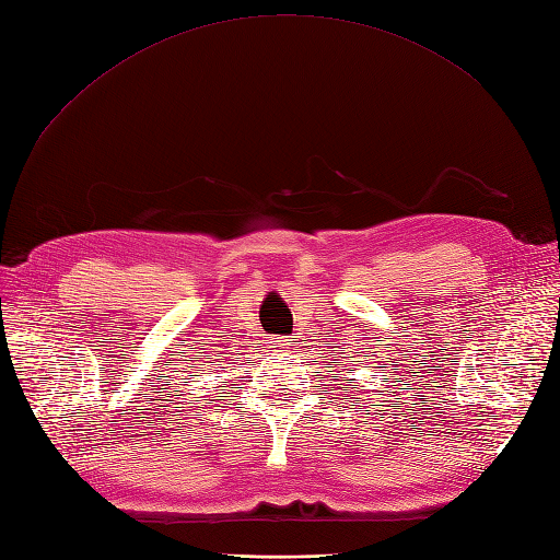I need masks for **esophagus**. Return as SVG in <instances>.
Masks as SVG:
<instances>
[{
  "mask_svg": "<svg viewBox=\"0 0 560 560\" xmlns=\"http://www.w3.org/2000/svg\"><path fill=\"white\" fill-rule=\"evenodd\" d=\"M268 343H270V348H273L276 352H282V350L287 348V343L282 341V338H270V341H268Z\"/></svg>",
  "mask_w": 560,
  "mask_h": 560,
  "instance_id": "34e87169",
  "label": "esophagus"
}]
</instances>
